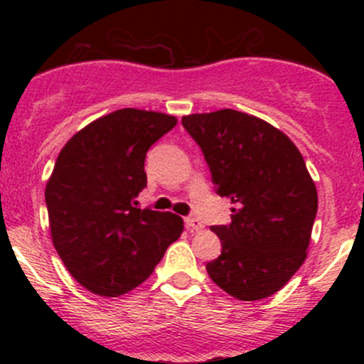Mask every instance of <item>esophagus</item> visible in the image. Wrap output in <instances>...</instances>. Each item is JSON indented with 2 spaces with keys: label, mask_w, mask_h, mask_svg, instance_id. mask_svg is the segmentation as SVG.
Instances as JSON below:
<instances>
[{
  "label": "esophagus",
  "mask_w": 364,
  "mask_h": 364,
  "mask_svg": "<svg viewBox=\"0 0 364 364\" xmlns=\"http://www.w3.org/2000/svg\"><path fill=\"white\" fill-rule=\"evenodd\" d=\"M185 225L190 232H199V230L204 227L203 222H200L199 218H196V216H188V218H185Z\"/></svg>",
  "instance_id": "obj_1"
}]
</instances>
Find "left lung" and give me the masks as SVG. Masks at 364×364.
I'll return each mask as SVG.
<instances>
[{
	"label": "left lung",
	"mask_w": 364,
	"mask_h": 364,
	"mask_svg": "<svg viewBox=\"0 0 364 364\" xmlns=\"http://www.w3.org/2000/svg\"><path fill=\"white\" fill-rule=\"evenodd\" d=\"M200 146L232 222L211 227L222 241L209 278L241 301L280 291L306 259L317 188L294 142L260 117L222 109L183 116Z\"/></svg>",
	"instance_id": "obj_1"
}]
</instances>
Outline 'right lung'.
Listing matches in <instances>:
<instances>
[{"instance_id": "1", "label": "right lung", "mask_w": 364, "mask_h": 364, "mask_svg": "<svg viewBox=\"0 0 364 364\" xmlns=\"http://www.w3.org/2000/svg\"><path fill=\"white\" fill-rule=\"evenodd\" d=\"M176 123L171 114L119 109L91 121L58 155L46 186L50 237L93 294L130 292L181 236V216L135 208L148 181L146 153Z\"/></svg>"}]
</instances>
